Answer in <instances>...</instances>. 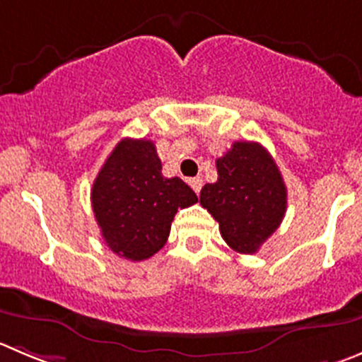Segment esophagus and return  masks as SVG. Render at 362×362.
<instances>
[{"label":"esophagus","instance_id":"1","mask_svg":"<svg viewBox=\"0 0 362 362\" xmlns=\"http://www.w3.org/2000/svg\"><path fill=\"white\" fill-rule=\"evenodd\" d=\"M188 185H190L192 188H194L195 194H201V188H202V179L201 177H190L188 179Z\"/></svg>","mask_w":362,"mask_h":362}]
</instances>
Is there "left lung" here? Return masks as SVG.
<instances>
[{
	"mask_svg": "<svg viewBox=\"0 0 362 362\" xmlns=\"http://www.w3.org/2000/svg\"><path fill=\"white\" fill-rule=\"evenodd\" d=\"M216 183L201 190L202 208L218 222L230 249L257 252L286 213V185L274 158L257 142H235L216 160Z\"/></svg>",
	"mask_w": 362,
	"mask_h": 362,
	"instance_id": "1",
	"label": "left lung"
}]
</instances>
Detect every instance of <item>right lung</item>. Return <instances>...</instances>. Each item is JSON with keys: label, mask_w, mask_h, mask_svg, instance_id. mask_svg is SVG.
I'll return each instance as SVG.
<instances>
[{"label": "right lung", "mask_w": 362, "mask_h": 362, "mask_svg": "<svg viewBox=\"0 0 362 362\" xmlns=\"http://www.w3.org/2000/svg\"><path fill=\"white\" fill-rule=\"evenodd\" d=\"M92 209L106 245L120 257L144 261L167 243L177 209L197 202L179 177H163L151 140H120L92 187Z\"/></svg>", "instance_id": "obj_1"}]
</instances>
